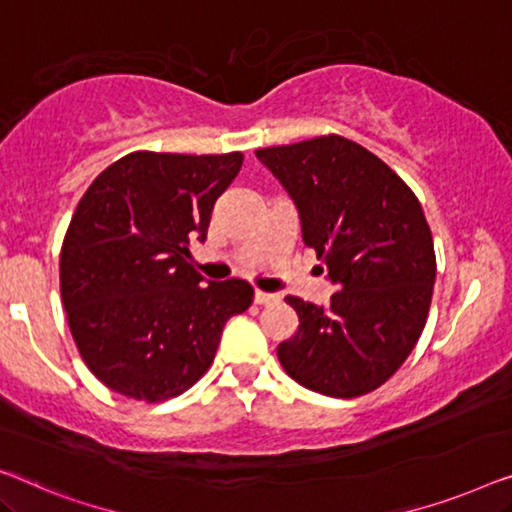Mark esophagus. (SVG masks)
Returning <instances> with one entry per match:
<instances>
[{"instance_id": "obj_1", "label": "esophagus", "mask_w": 512, "mask_h": 512, "mask_svg": "<svg viewBox=\"0 0 512 512\" xmlns=\"http://www.w3.org/2000/svg\"><path fill=\"white\" fill-rule=\"evenodd\" d=\"M278 294H271V292H262V290H255V304H271V301H276Z\"/></svg>"}]
</instances>
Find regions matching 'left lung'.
<instances>
[{
  "label": "left lung",
  "instance_id": "obj_1",
  "mask_svg": "<svg viewBox=\"0 0 512 512\" xmlns=\"http://www.w3.org/2000/svg\"><path fill=\"white\" fill-rule=\"evenodd\" d=\"M255 155L297 204L304 243L338 290L327 306L285 297L299 329L278 345L280 364L327 397L369 394L427 325L436 255L420 201L380 157L338 134Z\"/></svg>",
  "mask_w": 512,
  "mask_h": 512
}]
</instances>
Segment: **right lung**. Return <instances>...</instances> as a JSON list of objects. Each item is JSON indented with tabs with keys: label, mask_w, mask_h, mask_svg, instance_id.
Masks as SVG:
<instances>
[{
	"label": "right lung",
	"mask_w": 512,
	"mask_h": 512,
	"mask_svg": "<svg viewBox=\"0 0 512 512\" xmlns=\"http://www.w3.org/2000/svg\"><path fill=\"white\" fill-rule=\"evenodd\" d=\"M241 164V153L136 150L78 201L60 292L76 348L109 390L148 403L178 397L213 364L225 322L253 304L246 280L204 285L190 264Z\"/></svg>",
	"instance_id": "1"
}]
</instances>
